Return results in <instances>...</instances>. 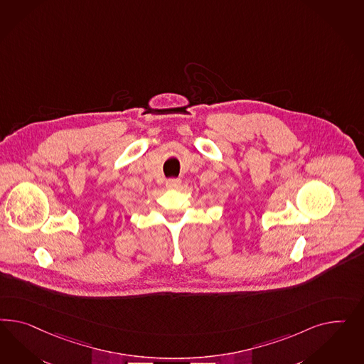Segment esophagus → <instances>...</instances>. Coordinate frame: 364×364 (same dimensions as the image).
Here are the masks:
<instances>
[{"label": "esophagus", "mask_w": 364, "mask_h": 364, "mask_svg": "<svg viewBox=\"0 0 364 364\" xmlns=\"http://www.w3.org/2000/svg\"><path fill=\"white\" fill-rule=\"evenodd\" d=\"M180 184H181V181L178 178H168L166 183V188H169V189H176L180 187Z\"/></svg>", "instance_id": "1"}]
</instances>
